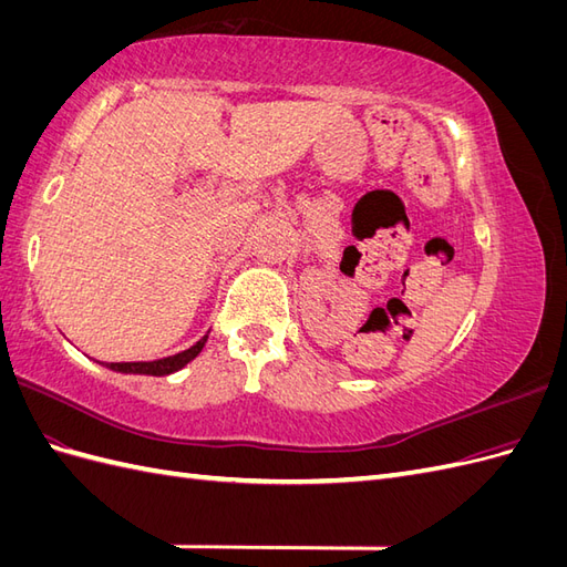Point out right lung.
Returning <instances> with one entry per match:
<instances>
[{"instance_id":"right-lung-1","label":"right lung","mask_w":567,"mask_h":567,"mask_svg":"<svg viewBox=\"0 0 567 567\" xmlns=\"http://www.w3.org/2000/svg\"><path fill=\"white\" fill-rule=\"evenodd\" d=\"M205 340H208V336H203V338L196 342V346H192L188 350H184V352H179V354H173V357L156 359V362H111V364H106V367L113 369V371H120V373L167 375V373L179 371L182 367H186L188 362H192L194 357H198V352L205 348Z\"/></svg>"}]
</instances>
